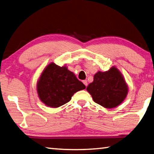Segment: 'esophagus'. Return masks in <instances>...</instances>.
<instances>
[{
    "instance_id": "obj_1",
    "label": "esophagus",
    "mask_w": 154,
    "mask_h": 154,
    "mask_svg": "<svg viewBox=\"0 0 154 154\" xmlns=\"http://www.w3.org/2000/svg\"><path fill=\"white\" fill-rule=\"evenodd\" d=\"M83 83L84 85H85V87H87V80H84V81H83Z\"/></svg>"
}]
</instances>
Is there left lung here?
<instances>
[{"instance_id":"obj_1","label":"left lung","mask_w":154,"mask_h":154,"mask_svg":"<svg viewBox=\"0 0 154 154\" xmlns=\"http://www.w3.org/2000/svg\"><path fill=\"white\" fill-rule=\"evenodd\" d=\"M96 103L111 109L121 104L128 93V87L122 74L116 67L109 71H98L93 81L87 87Z\"/></svg>"}]
</instances>
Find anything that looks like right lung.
Listing matches in <instances>:
<instances>
[{
  "instance_id": "1",
  "label": "right lung",
  "mask_w": 154,
  "mask_h": 154,
  "mask_svg": "<svg viewBox=\"0 0 154 154\" xmlns=\"http://www.w3.org/2000/svg\"><path fill=\"white\" fill-rule=\"evenodd\" d=\"M85 89L75 74L67 67L51 63L44 69L39 77L37 90L39 99L47 106L59 107L67 103L75 93Z\"/></svg>"
}]
</instances>
